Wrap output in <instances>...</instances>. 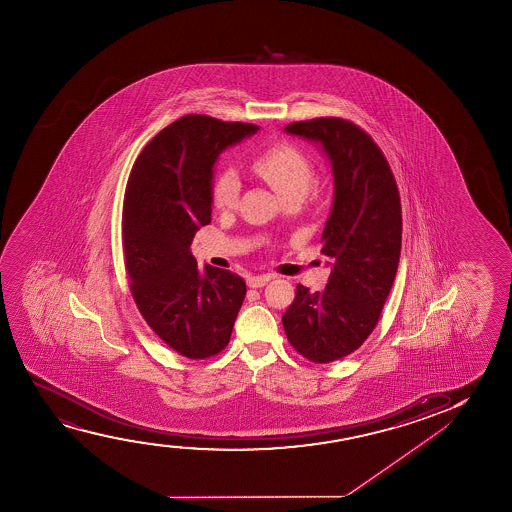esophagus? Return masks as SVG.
I'll list each match as a JSON object with an SVG mask.
<instances>
[{"mask_svg":"<svg viewBox=\"0 0 512 512\" xmlns=\"http://www.w3.org/2000/svg\"><path fill=\"white\" fill-rule=\"evenodd\" d=\"M274 278V274H262V276H250L248 278V287L260 288L266 285L267 281H271Z\"/></svg>","mask_w":512,"mask_h":512,"instance_id":"1","label":"esophagus"}]
</instances>
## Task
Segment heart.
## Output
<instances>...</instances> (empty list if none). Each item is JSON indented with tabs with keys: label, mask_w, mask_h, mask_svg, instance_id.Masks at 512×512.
Returning <instances> with one entry per match:
<instances>
[{
	"label": "heart",
	"mask_w": 512,
	"mask_h": 512,
	"mask_svg": "<svg viewBox=\"0 0 512 512\" xmlns=\"http://www.w3.org/2000/svg\"><path fill=\"white\" fill-rule=\"evenodd\" d=\"M253 169L257 175L262 176L274 192L285 199L294 194H306L313 183V166L308 157L301 150L292 145H274L266 152L253 159ZM239 176L232 169H222L218 173L213 189L211 201L217 210H231L238 203Z\"/></svg>",
	"instance_id": "heart-1"
}]
</instances>
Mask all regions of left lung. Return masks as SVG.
<instances>
[{"label":"left lung","instance_id":"obj_1","mask_svg":"<svg viewBox=\"0 0 512 512\" xmlns=\"http://www.w3.org/2000/svg\"><path fill=\"white\" fill-rule=\"evenodd\" d=\"M283 131L318 145L332 171L334 197L322 234L329 283L323 292L297 285L281 318L295 350L327 364L360 348L392 290L402 241L399 190L378 145L348 120L322 117Z\"/></svg>","mask_w":512,"mask_h":512}]
</instances>
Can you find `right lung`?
I'll use <instances>...</instances> for the list:
<instances>
[{"label":"right lung","instance_id":"1","mask_svg":"<svg viewBox=\"0 0 512 512\" xmlns=\"http://www.w3.org/2000/svg\"><path fill=\"white\" fill-rule=\"evenodd\" d=\"M259 129L182 117L143 148L127 182L122 239L134 301L150 329L192 360L227 346L246 283L227 269H199L190 243L211 222L218 157Z\"/></svg>","mask_w":512,"mask_h":512}]
</instances>
